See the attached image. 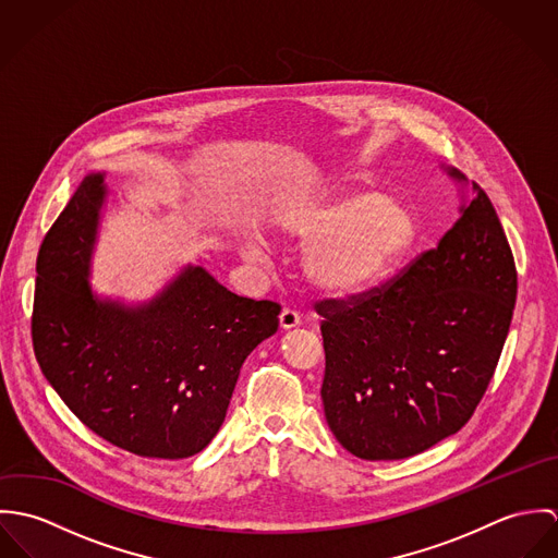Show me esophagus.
<instances>
[{"instance_id":"esophagus-1","label":"esophagus","mask_w":558,"mask_h":558,"mask_svg":"<svg viewBox=\"0 0 558 558\" xmlns=\"http://www.w3.org/2000/svg\"><path fill=\"white\" fill-rule=\"evenodd\" d=\"M303 319H301V314L299 312H294V310H290V307H286L281 314H279V324H281V328H294V326H299Z\"/></svg>"}]
</instances>
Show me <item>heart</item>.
<instances>
[{
  "label": "heart",
  "instance_id": "heart-1",
  "mask_svg": "<svg viewBox=\"0 0 558 558\" xmlns=\"http://www.w3.org/2000/svg\"><path fill=\"white\" fill-rule=\"evenodd\" d=\"M288 239L312 244L307 277L330 294H359L383 283L416 239L412 208L380 191L359 189L288 208L279 221ZM257 255V246H246Z\"/></svg>",
  "mask_w": 558,
  "mask_h": 558
}]
</instances>
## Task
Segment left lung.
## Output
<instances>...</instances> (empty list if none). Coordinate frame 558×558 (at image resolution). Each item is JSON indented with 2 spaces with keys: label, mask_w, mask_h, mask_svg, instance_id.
Masks as SVG:
<instances>
[{
  "label": "left lung",
  "mask_w": 558,
  "mask_h": 558,
  "mask_svg": "<svg viewBox=\"0 0 558 558\" xmlns=\"http://www.w3.org/2000/svg\"><path fill=\"white\" fill-rule=\"evenodd\" d=\"M515 294L511 246L473 182L436 248L380 288L316 303L319 393L341 447L361 460H403L460 432L494 376Z\"/></svg>",
  "instance_id": "8db88e82"
}]
</instances>
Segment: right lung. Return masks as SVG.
<instances>
[{
	"label": "right lung",
	"instance_id": "add662e5",
	"mask_svg": "<svg viewBox=\"0 0 558 558\" xmlns=\"http://www.w3.org/2000/svg\"><path fill=\"white\" fill-rule=\"evenodd\" d=\"M105 197V173L85 175L40 244L36 361L107 442L142 458H191L217 436L240 367L277 332L281 307L236 296L202 266L182 268L137 307L98 299L87 275Z\"/></svg>",
	"mask_w": 558,
	"mask_h": 558
}]
</instances>
